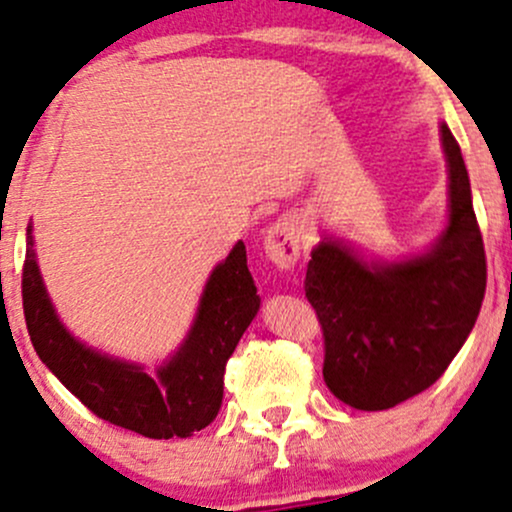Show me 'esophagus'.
Masks as SVG:
<instances>
[{
  "label": "esophagus",
  "instance_id": "esophagus-1",
  "mask_svg": "<svg viewBox=\"0 0 512 512\" xmlns=\"http://www.w3.org/2000/svg\"><path fill=\"white\" fill-rule=\"evenodd\" d=\"M265 252L277 267L289 269L301 255V226L294 216H282L265 235Z\"/></svg>",
  "mask_w": 512,
  "mask_h": 512
}]
</instances>
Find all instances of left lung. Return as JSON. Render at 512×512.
I'll list each match as a JSON object with an SVG mask.
<instances>
[{
	"label": "left lung",
	"mask_w": 512,
	"mask_h": 512,
	"mask_svg": "<svg viewBox=\"0 0 512 512\" xmlns=\"http://www.w3.org/2000/svg\"><path fill=\"white\" fill-rule=\"evenodd\" d=\"M449 228L425 257L369 267L320 243L306 299L323 330V379L357 411H386L430 389L469 338L486 294V250L459 143L442 126Z\"/></svg>",
	"instance_id": "left-lung-1"
}]
</instances>
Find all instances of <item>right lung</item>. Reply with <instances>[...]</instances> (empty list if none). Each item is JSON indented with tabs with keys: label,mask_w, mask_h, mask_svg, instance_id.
I'll return each instance as SVG.
<instances>
[{
	"label": "right lung",
	"mask_w": 512,
	"mask_h": 512,
	"mask_svg": "<svg viewBox=\"0 0 512 512\" xmlns=\"http://www.w3.org/2000/svg\"><path fill=\"white\" fill-rule=\"evenodd\" d=\"M21 299L33 350L65 389L97 418L153 440L189 437L216 418L226 364L260 308L245 245L238 243L226 262L213 269L187 342L153 379L136 364L80 345L60 325L33 257L31 226L26 230Z\"/></svg>",
	"instance_id": "obj_1"
}]
</instances>
